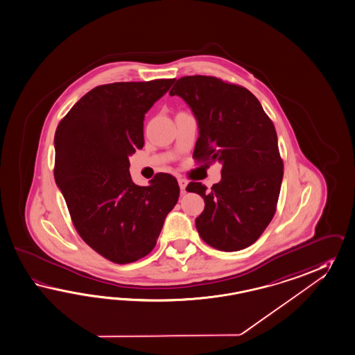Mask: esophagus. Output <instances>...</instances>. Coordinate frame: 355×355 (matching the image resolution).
<instances>
[{"instance_id": "esophagus-1", "label": "esophagus", "mask_w": 355, "mask_h": 355, "mask_svg": "<svg viewBox=\"0 0 355 355\" xmlns=\"http://www.w3.org/2000/svg\"><path fill=\"white\" fill-rule=\"evenodd\" d=\"M178 182H179V187H180V189H182V191H185V188H187V185H188V182H187L185 179H179Z\"/></svg>"}]
</instances>
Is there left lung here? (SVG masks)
I'll return each instance as SVG.
<instances>
[{"mask_svg":"<svg viewBox=\"0 0 355 355\" xmlns=\"http://www.w3.org/2000/svg\"><path fill=\"white\" fill-rule=\"evenodd\" d=\"M170 95L188 104L198 125L193 157L223 166L211 191L189 182L205 209L196 218L200 238L232 252L252 245L272 221L283 179V162L273 122L245 87L207 76H187Z\"/></svg>","mask_w":355,"mask_h":355,"instance_id":"left-lung-1","label":"left lung"}]
</instances>
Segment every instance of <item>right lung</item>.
<instances>
[{"label": "right lung", "mask_w": 355, "mask_h": 355, "mask_svg": "<svg viewBox=\"0 0 355 355\" xmlns=\"http://www.w3.org/2000/svg\"><path fill=\"white\" fill-rule=\"evenodd\" d=\"M175 80L116 82L92 89L55 132V182L82 239L110 261L149 254L180 188L170 173L146 187L130 175L128 157L144 146L148 110Z\"/></svg>", "instance_id": "add662e5"}]
</instances>
